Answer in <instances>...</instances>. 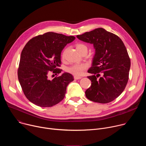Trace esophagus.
<instances>
[{
  "label": "esophagus",
  "mask_w": 146,
  "mask_h": 146,
  "mask_svg": "<svg viewBox=\"0 0 146 146\" xmlns=\"http://www.w3.org/2000/svg\"><path fill=\"white\" fill-rule=\"evenodd\" d=\"M74 78L75 80H79V79H81V77L74 76Z\"/></svg>",
  "instance_id": "esophagus-1"
}]
</instances>
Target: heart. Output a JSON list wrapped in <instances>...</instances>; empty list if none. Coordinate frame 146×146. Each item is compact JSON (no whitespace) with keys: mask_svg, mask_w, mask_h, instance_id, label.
Listing matches in <instances>:
<instances>
[{"mask_svg":"<svg viewBox=\"0 0 146 146\" xmlns=\"http://www.w3.org/2000/svg\"><path fill=\"white\" fill-rule=\"evenodd\" d=\"M76 48L80 54L88 52V47L84 44L77 43L76 44ZM62 57L63 58L64 57V54H63V55H62ZM87 68H88V65L86 64H76L68 67L66 69V71L74 76H78L81 75L82 73V72L85 70L86 69H87Z\"/></svg>","mask_w":146,"mask_h":146,"instance_id":"b5f03b06","label":"heart"}]
</instances>
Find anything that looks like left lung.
<instances>
[{
	"label": "left lung",
	"instance_id": "1",
	"mask_svg": "<svg viewBox=\"0 0 146 146\" xmlns=\"http://www.w3.org/2000/svg\"><path fill=\"white\" fill-rule=\"evenodd\" d=\"M77 37L92 44L95 49L92 66L88 70L92 75L87 77L91 86L85 92L86 97L100 103L114 100L123 91L129 79L131 60L123 41L102 28Z\"/></svg>",
	"mask_w": 146,
	"mask_h": 146
}]
</instances>
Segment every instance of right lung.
<instances>
[{"instance_id": "1", "label": "right lung", "mask_w": 146, "mask_h": 146, "mask_svg": "<svg viewBox=\"0 0 146 146\" xmlns=\"http://www.w3.org/2000/svg\"><path fill=\"white\" fill-rule=\"evenodd\" d=\"M76 38L54 32H47L31 38L21 54L18 78L24 95L40 107H52L65 98L66 87L74 80L73 76L64 73L52 80L51 72L59 74L61 52Z\"/></svg>"}]
</instances>
